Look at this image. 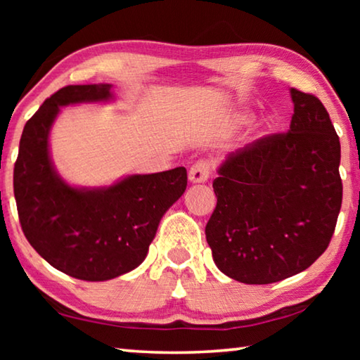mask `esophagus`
Segmentation results:
<instances>
[{
    "instance_id": "1",
    "label": "esophagus",
    "mask_w": 360,
    "mask_h": 360,
    "mask_svg": "<svg viewBox=\"0 0 360 360\" xmlns=\"http://www.w3.org/2000/svg\"><path fill=\"white\" fill-rule=\"evenodd\" d=\"M211 174V165L210 162L206 160H198L197 163H193L188 169V181L192 184H202V182H206Z\"/></svg>"
}]
</instances>
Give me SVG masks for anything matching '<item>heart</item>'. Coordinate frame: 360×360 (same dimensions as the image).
Returning <instances> with one entry per match:
<instances>
[{"label": "heart", "instance_id": "1", "mask_svg": "<svg viewBox=\"0 0 360 360\" xmlns=\"http://www.w3.org/2000/svg\"><path fill=\"white\" fill-rule=\"evenodd\" d=\"M231 117H233L235 122H238V124H243V122H246L249 119V112L246 111V109H240V111L233 112Z\"/></svg>", "mask_w": 360, "mask_h": 360}]
</instances>
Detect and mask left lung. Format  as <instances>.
I'll return each instance as SVG.
<instances>
[{"label":"left lung","mask_w":360,"mask_h":360,"mask_svg":"<svg viewBox=\"0 0 360 360\" xmlns=\"http://www.w3.org/2000/svg\"><path fill=\"white\" fill-rule=\"evenodd\" d=\"M288 133L229 154L212 188L206 241L224 275L246 284L294 276L326 251L341 208L340 139L322 103L290 89Z\"/></svg>","instance_id":"1"}]
</instances>
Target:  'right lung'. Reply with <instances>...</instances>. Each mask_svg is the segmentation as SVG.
<instances>
[{"label": "right lung", "instance_id": "add662e5", "mask_svg": "<svg viewBox=\"0 0 360 360\" xmlns=\"http://www.w3.org/2000/svg\"><path fill=\"white\" fill-rule=\"evenodd\" d=\"M115 100L111 84L68 85L23 129L14 195L23 233L53 268L84 281H108L143 264L158 224L187 187L178 167L129 174L111 186H71L52 162L49 136L60 109Z\"/></svg>", "mask_w": 360, "mask_h": 360}]
</instances>
